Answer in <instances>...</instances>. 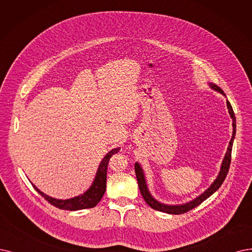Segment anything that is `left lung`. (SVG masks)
<instances>
[{
  "mask_svg": "<svg viewBox=\"0 0 252 252\" xmlns=\"http://www.w3.org/2000/svg\"><path fill=\"white\" fill-rule=\"evenodd\" d=\"M209 85L213 90H215V91H217V92H219V93H221V94L225 96L224 92L218 86H216L214 84H209ZM226 104H227V108H228V113L230 115V118H231V120H233V135H231V138L229 140L227 151H226L225 156L223 158L222 163H221L220 172H219L217 178L215 179L214 182L211 184V186L207 190L204 191V193L198 195L196 198L190 200L189 203H186V204H183V205H165V204L158 202V200H156L152 196V194L150 193L142 166H140V164L137 163V162L135 163L134 170H135V175H136V179H137V183H138L140 193H142V195L145 199V202L151 208L154 209V210H157V211H160V212L167 213V214H175V215L183 214V213H186V212H188V211L192 210L195 207H197L198 205L202 204L204 200H206L208 197L212 195L215 192V191H217L219 189V187L222 185L223 181L226 178V175L228 173V169H229L230 160H231V149H233V143H234L235 135H236V117H235V113H234L233 107H231L229 101H226Z\"/></svg>",
  "mask_w": 252,
  "mask_h": 252,
  "instance_id": "8db88e82",
  "label": "left lung"
}]
</instances>
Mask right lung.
<instances>
[{"mask_svg": "<svg viewBox=\"0 0 252 252\" xmlns=\"http://www.w3.org/2000/svg\"><path fill=\"white\" fill-rule=\"evenodd\" d=\"M120 148H116L110 150L109 152L104 156L101 162L99 164L97 169V173L93 183L85 193L80 194L78 196L69 198V199H57L54 197H50L44 194L42 191H40L34 184L33 187L37 192L44 197L49 204H52L56 208L62 209V210H69V211H77L83 209H90L94 208L102 198L105 189H106V172H107V165L108 161L114 154L119 152Z\"/></svg>", "mask_w": 252, "mask_h": 252, "instance_id": "1", "label": "right lung"}]
</instances>
